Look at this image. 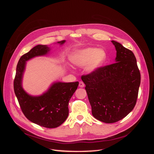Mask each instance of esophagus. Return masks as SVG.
<instances>
[{
  "mask_svg": "<svg viewBox=\"0 0 154 154\" xmlns=\"http://www.w3.org/2000/svg\"><path fill=\"white\" fill-rule=\"evenodd\" d=\"M84 86H85L84 83L82 82H80V83H79V87L82 88V87H83Z\"/></svg>",
  "mask_w": 154,
  "mask_h": 154,
  "instance_id": "obj_1",
  "label": "esophagus"
}]
</instances>
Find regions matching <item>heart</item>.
<instances>
[{"mask_svg":"<svg viewBox=\"0 0 154 154\" xmlns=\"http://www.w3.org/2000/svg\"><path fill=\"white\" fill-rule=\"evenodd\" d=\"M106 59L105 51L94 48H88L78 50L72 53L70 60L78 66H85L88 72L94 71L102 66Z\"/></svg>","mask_w":154,"mask_h":154,"instance_id":"1","label":"heart"}]
</instances>
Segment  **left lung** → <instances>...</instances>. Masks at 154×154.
I'll return each mask as SVG.
<instances>
[{
  "mask_svg": "<svg viewBox=\"0 0 154 154\" xmlns=\"http://www.w3.org/2000/svg\"><path fill=\"white\" fill-rule=\"evenodd\" d=\"M112 42L117 51L116 62L82 76L93 116L106 123L117 122L133 110L141 83L132 51L117 42Z\"/></svg>",
  "mask_w": 154,
  "mask_h": 154,
  "instance_id": "obj_1",
  "label": "left lung"
}]
</instances>
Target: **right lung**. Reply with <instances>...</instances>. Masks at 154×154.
I'll use <instances>...</instances> for the list:
<instances>
[{"label":"right lung","instance_id":"add662e5","mask_svg":"<svg viewBox=\"0 0 154 154\" xmlns=\"http://www.w3.org/2000/svg\"><path fill=\"white\" fill-rule=\"evenodd\" d=\"M65 40L58 42L63 44ZM49 51L45 45H38L23 54L18 62L13 82L14 91L23 114L31 122L41 127L53 128L59 127L69 115V101L77 89L79 82H57L40 96H31L22 87V79L26 62L37 56L45 55Z\"/></svg>","mask_w":154,"mask_h":154}]
</instances>
